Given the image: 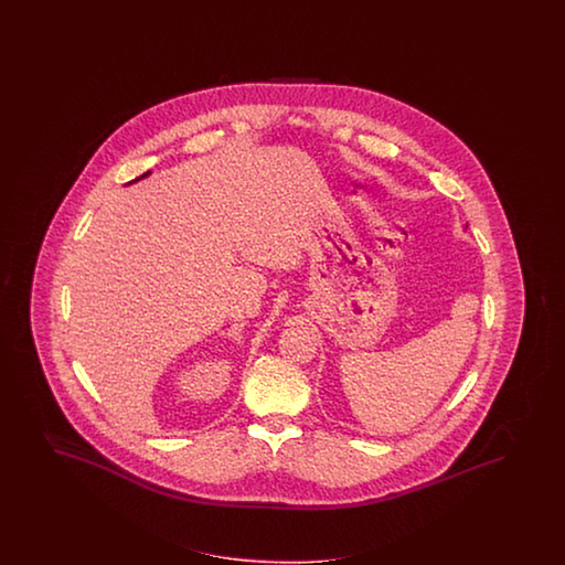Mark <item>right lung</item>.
Returning a JSON list of instances; mask_svg holds the SVG:
<instances>
[{
	"mask_svg": "<svg viewBox=\"0 0 565 565\" xmlns=\"http://www.w3.org/2000/svg\"><path fill=\"white\" fill-rule=\"evenodd\" d=\"M145 175H149V171H147V173H142V175H140V178H145ZM140 178H137V180H140ZM137 180H132V182H137Z\"/></svg>",
	"mask_w": 565,
	"mask_h": 565,
	"instance_id": "1",
	"label": "right lung"
}]
</instances>
